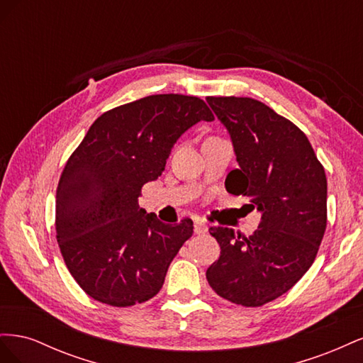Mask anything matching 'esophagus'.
Listing matches in <instances>:
<instances>
[{"mask_svg":"<svg viewBox=\"0 0 363 363\" xmlns=\"http://www.w3.org/2000/svg\"><path fill=\"white\" fill-rule=\"evenodd\" d=\"M194 232H195V235H204V233H207V224L204 221H195Z\"/></svg>","mask_w":363,"mask_h":363,"instance_id":"obj_1","label":"esophagus"}]
</instances>
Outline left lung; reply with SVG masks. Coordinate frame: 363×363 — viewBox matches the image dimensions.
<instances>
[{
    "label": "left lung",
    "instance_id": "8db88e82",
    "mask_svg": "<svg viewBox=\"0 0 363 363\" xmlns=\"http://www.w3.org/2000/svg\"><path fill=\"white\" fill-rule=\"evenodd\" d=\"M227 127L239 168L225 189L262 213L250 236L228 227L208 232L221 256L207 268L223 298L259 307L279 298L312 267L327 227V179L309 139L289 119L248 96H207Z\"/></svg>",
    "mask_w": 363,
    "mask_h": 363
}]
</instances>
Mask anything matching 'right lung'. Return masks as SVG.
<instances>
[{"instance_id": "right-lung-1", "label": "right lung", "mask_w": 363, "mask_h": 363, "mask_svg": "<svg viewBox=\"0 0 363 363\" xmlns=\"http://www.w3.org/2000/svg\"><path fill=\"white\" fill-rule=\"evenodd\" d=\"M213 119L199 96L150 95L98 116L69 156L56 194V238L71 276L94 300L128 307L162 289L194 223L163 224L138 199L184 131Z\"/></svg>"}]
</instances>
